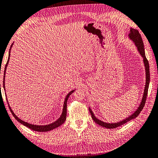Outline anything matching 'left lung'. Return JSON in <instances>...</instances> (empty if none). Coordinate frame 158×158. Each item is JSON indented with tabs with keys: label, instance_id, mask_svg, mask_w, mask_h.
<instances>
[{
	"label": "left lung",
	"instance_id": "8db88e82",
	"mask_svg": "<svg viewBox=\"0 0 158 158\" xmlns=\"http://www.w3.org/2000/svg\"><path fill=\"white\" fill-rule=\"evenodd\" d=\"M128 36H129V39L131 40L133 42V43L135 44V45L136 46L137 49H138L139 54H140L142 58H143V62H144V65L145 67L144 68L145 72H146L145 73L146 82H145L143 96H142V100L140 102V104L139 105V106L138 107V109H137L131 115H129V117L126 118L125 119H124V120H121L120 122H118V123H106V122H103L102 120H99V119H98L96 116H95L94 112L92 111V110L91 109L90 107H89V111H90L92 119H93L95 123L98 124H99V125L101 127L106 128V129H115V128H117L118 127L123 125L124 124L128 123V122L133 120V119H135L137 116L139 114V113L141 112L142 109H143V107L145 105L146 100H147L148 89V86H149V82H150V71H149V64H148V62L145 56L143 41H142L141 35L139 33V31L134 29H132V28L130 29V31H129V35H128Z\"/></svg>",
	"mask_w": 158,
	"mask_h": 158
}]
</instances>
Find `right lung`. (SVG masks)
Segmentation results:
<instances>
[{
	"mask_svg": "<svg viewBox=\"0 0 158 158\" xmlns=\"http://www.w3.org/2000/svg\"><path fill=\"white\" fill-rule=\"evenodd\" d=\"M13 44H11V45L10 47V51H9V56H8V60L7 62V64L5 65V71H4V79H3V88H4V90H5V73H6V69H7V67L9 63V61H10V52H11V47H12ZM76 89H73V90H71L69 94H68L66 97H65V99L64 101V105H63V109H62V114L60 116V118H59L57 120H56L55 122H53V123H51V124H46V125H35V124H29L27 123V122L23 121L21 119H20L19 118H18L17 116L16 115V114H14V111H12V109H11V106H10V105H9V102L7 100V103H8V106H9V108L10 109V111L11 112V114L14 115V117L16 118V120L19 122L20 124H23L24 126H25L27 127H28L29 129H32L34 131H38V132H47V131H49L53 130L56 129V128H57L58 127H60V125H62V124L64 123V121L66 120V118H67V100H68V98L70 96V95H71V94L73 93V92L75 91ZM6 96V95H5Z\"/></svg>",
	"mask_w": 158,
	"mask_h": 158,
	"instance_id": "1",
	"label": "right lung"
}]
</instances>
